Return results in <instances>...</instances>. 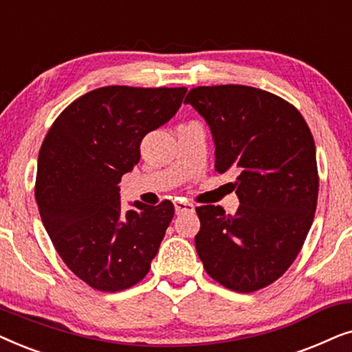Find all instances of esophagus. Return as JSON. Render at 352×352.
Wrapping results in <instances>:
<instances>
[{"label": "esophagus", "mask_w": 352, "mask_h": 352, "mask_svg": "<svg viewBox=\"0 0 352 352\" xmlns=\"http://www.w3.org/2000/svg\"><path fill=\"white\" fill-rule=\"evenodd\" d=\"M175 210L176 214H182V213H194L195 206L189 204V201H182V200H176L175 201Z\"/></svg>", "instance_id": "esophagus-1"}]
</instances>
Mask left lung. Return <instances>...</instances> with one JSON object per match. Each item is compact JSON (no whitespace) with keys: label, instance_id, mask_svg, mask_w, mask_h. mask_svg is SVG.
Here are the masks:
<instances>
[{"label":"left lung","instance_id":"1","mask_svg":"<svg viewBox=\"0 0 352 352\" xmlns=\"http://www.w3.org/2000/svg\"><path fill=\"white\" fill-rule=\"evenodd\" d=\"M184 104L208 123L214 170L237 176L234 214L195 208L205 271L240 293L271 285L295 261L314 221L319 176L309 126L287 100L252 86H199Z\"/></svg>","mask_w":352,"mask_h":352}]
</instances>
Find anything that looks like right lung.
Listing matches in <instances>:
<instances>
[{
    "mask_svg": "<svg viewBox=\"0 0 352 352\" xmlns=\"http://www.w3.org/2000/svg\"><path fill=\"white\" fill-rule=\"evenodd\" d=\"M187 88L104 86L74 100L38 155L35 199L51 242L76 277L100 292L142 280L175 216L170 200L122 211L118 182L141 141L179 110Z\"/></svg>",
    "mask_w": 352,
    "mask_h": 352,
    "instance_id": "add662e5",
    "label": "right lung"
}]
</instances>
